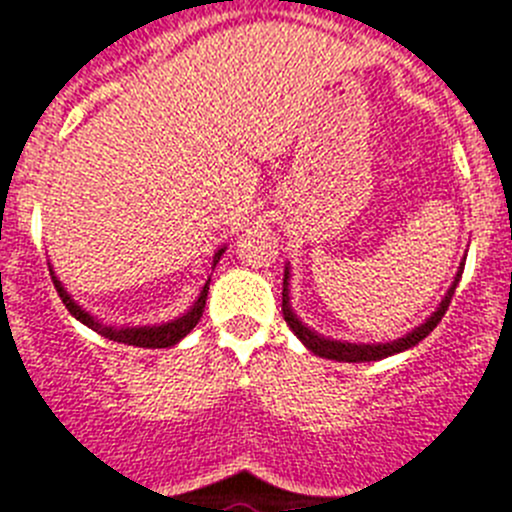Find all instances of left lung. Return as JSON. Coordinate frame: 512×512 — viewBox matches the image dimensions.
<instances>
[{
  "instance_id": "obj_1",
  "label": "left lung",
  "mask_w": 512,
  "mask_h": 512,
  "mask_svg": "<svg viewBox=\"0 0 512 512\" xmlns=\"http://www.w3.org/2000/svg\"><path fill=\"white\" fill-rule=\"evenodd\" d=\"M462 270H464V262H462V267H459V273H457V278H454V283H451V288L446 290L444 301H441L439 308H436V311L428 316L426 324L416 326L411 334L400 336V339H395V342H388V344L334 342V339H324L321 334H316V331L308 329V326L303 324L301 319H298L296 313H293V308H290V296H288L290 273H288V267H285V278H283V319H285V324L290 326V331H293V334H296L298 339H301V342L306 344V347L311 349L313 354H316V357L336 359V362H377V359H385V357H390V354H398V352H405V349L416 347L421 339H426V336L436 329V324L444 319V313H446V308H449L454 290H457L459 278H462Z\"/></svg>"
}]
</instances>
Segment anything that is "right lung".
Returning a JSON list of instances; mask_svg holds the SVG:
<instances>
[{
	"mask_svg": "<svg viewBox=\"0 0 512 512\" xmlns=\"http://www.w3.org/2000/svg\"><path fill=\"white\" fill-rule=\"evenodd\" d=\"M224 250H219L214 255V265L219 262ZM50 267V262H48ZM50 278H53L55 290H58V296H61L63 306L71 311L73 319H78L81 324H86L89 329H94L96 334H101L104 339H112V342L119 344H132V347H145V349H163V347H173L178 344L186 334H191V329L201 321L204 316V306H206V296H209V280H206L204 290H201V296L196 298V303L191 306V311L178 316V319L168 321V324H160V326H104L101 321H96L89 311L78 306L71 296L66 293V288L61 285V280L55 278V273L50 270Z\"/></svg>",
	"mask_w": 512,
	"mask_h": 512,
	"instance_id": "add662e5",
	"label": "right lung"
}]
</instances>
